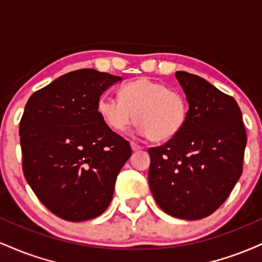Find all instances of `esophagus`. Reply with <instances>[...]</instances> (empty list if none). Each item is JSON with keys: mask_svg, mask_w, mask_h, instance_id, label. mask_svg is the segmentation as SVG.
<instances>
[{"mask_svg": "<svg viewBox=\"0 0 262 262\" xmlns=\"http://www.w3.org/2000/svg\"><path fill=\"white\" fill-rule=\"evenodd\" d=\"M130 146H132V149H133V151H139V150L143 149V146L139 145V144L134 143V141H132V143H130Z\"/></svg>", "mask_w": 262, "mask_h": 262, "instance_id": "esophagus-1", "label": "esophagus"}]
</instances>
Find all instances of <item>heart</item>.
<instances>
[{
	"instance_id": "obj_1",
	"label": "heart",
	"mask_w": 262,
	"mask_h": 262,
	"mask_svg": "<svg viewBox=\"0 0 262 262\" xmlns=\"http://www.w3.org/2000/svg\"><path fill=\"white\" fill-rule=\"evenodd\" d=\"M187 102L175 90L158 81L141 77L121 90V98L102 96L98 100L100 117L111 129L125 130L132 122L152 141L176 137L187 119Z\"/></svg>"
}]
</instances>
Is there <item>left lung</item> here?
Segmentation results:
<instances>
[{
    "mask_svg": "<svg viewBox=\"0 0 262 262\" xmlns=\"http://www.w3.org/2000/svg\"><path fill=\"white\" fill-rule=\"evenodd\" d=\"M188 102L185 127L149 148V186L159 207L180 219L208 217L225 202L243 172L246 130L231 96L197 75L177 71Z\"/></svg>",
    "mask_w": 262,
    "mask_h": 262,
    "instance_id": "left-lung-1",
    "label": "left lung"
}]
</instances>
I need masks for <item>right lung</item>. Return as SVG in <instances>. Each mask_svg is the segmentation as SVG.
Here are the masks:
<instances>
[{"label": "right lung", "mask_w": 262, "mask_h": 262, "mask_svg": "<svg viewBox=\"0 0 262 262\" xmlns=\"http://www.w3.org/2000/svg\"><path fill=\"white\" fill-rule=\"evenodd\" d=\"M122 77L93 69L62 75L29 97L19 123L22 167L35 196L69 222L101 215L132 155L98 114L101 95Z\"/></svg>", "instance_id": "right-lung-1"}]
</instances>
